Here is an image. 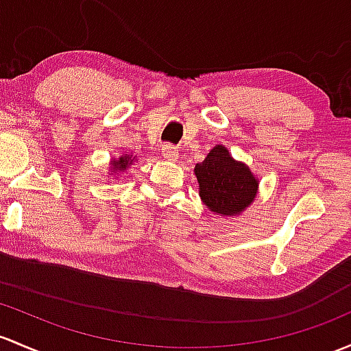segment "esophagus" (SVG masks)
Wrapping results in <instances>:
<instances>
[{"instance_id": "obj_1", "label": "esophagus", "mask_w": 351, "mask_h": 351, "mask_svg": "<svg viewBox=\"0 0 351 351\" xmlns=\"http://www.w3.org/2000/svg\"><path fill=\"white\" fill-rule=\"evenodd\" d=\"M161 154H163V158H166V160L176 161L178 160V147H175L173 145H165Z\"/></svg>"}]
</instances>
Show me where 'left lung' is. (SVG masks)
I'll return each mask as SVG.
<instances>
[{
	"label": "left lung",
	"mask_w": 351,
	"mask_h": 351,
	"mask_svg": "<svg viewBox=\"0 0 351 351\" xmlns=\"http://www.w3.org/2000/svg\"><path fill=\"white\" fill-rule=\"evenodd\" d=\"M202 202L215 215H239L254 202L259 180L249 166L235 161L228 149L217 145L195 166Z\"/></svg>",
	"instance_id": "obj_1"
}]
</instances>
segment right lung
<instances>
[{
	"instance_id": "add662e5",
	"label": "right lung",
	"mask_w": 351,
	"mask_h": 351,
	"mask_svg": "<svg viewBox=\"0 0 351 351\" xmlns=\"http://www.w3.org/2000/svg\"><path fill=\"white\" fill-rule=\"evenodd\" d=\"M132 161H134L132 154H124V156H121L119 160H114L112 163H110V166H112V171H124L128 166L132 165Z\"/></svg>"
}]
</instances>
